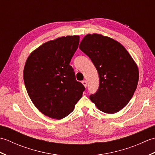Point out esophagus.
<instances>
[{
	"label": "esophagus",
	"instance_id": "34e87169",
	"mask_svg": "<svg viewBox=\"0 0 155 155\" xmlns=\"http://www.w3.org/2000/svg\"><path fill=\"white\" fill-rule=\"evenodd\" d=\"M82 83H83V84L84 85V87L85 88H87V82L86 81H85V80L83 81H82Z\"/></svg>",
	"mask_w": 155,
	"mask_h": 155
}]
</instances>
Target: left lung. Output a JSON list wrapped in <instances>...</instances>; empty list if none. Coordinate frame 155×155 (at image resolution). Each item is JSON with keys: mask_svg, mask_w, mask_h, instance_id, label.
<instances>
[{"mask_svg": "<svg viewBox=\"0 0 155 155\" xmlns=\"http://www.w3.org/2000/svg\"><path fill=\"white\" fill-rule=\"evenodd\" d=\"M79 48L89 57L99 75V87L90 99L102 112L114 114L130 101L139 74L136 62L120 42L101 34H88Z\"/></svg>", "mask_w": 155, "mask_h": 155, "instance_id": "8db88e82", "label": "left lung"}]
</instances>
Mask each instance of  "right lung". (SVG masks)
I'll use <instances>...</instances> for the list:
<instances>
[{"label": "right lung", "instance_id": "add662e5", "mask_svg": "<svg viewBox=\"0 0 155 155\" xmlns=\"http://www.w3.org/2000/svg\"><path fill=\"white\" fill-rule=\"evenodd\" d=\"M79 36L49 41L27 59L23 72L26 89L35 106L52 118L62 119L74 110L84 87L76 80L70 63L78 48Z\"/></svg>", "mask_w": 155, "mask_h": 155}]
</instances>
